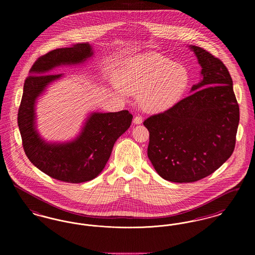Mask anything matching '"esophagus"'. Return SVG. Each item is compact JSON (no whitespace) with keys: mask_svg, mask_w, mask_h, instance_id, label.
Returning <instances> with one entry per match:
<instances>
[{"mask_svg":"<svg viewBox=\"0 0 255 255\" xmlns=\"http://www.w3.org/2000/svg\"><path fill=\"white\" fill-rule=\"evenodd\" d=\"M133 124H140V123H142V117H140V116H135L134 118H133Z\"/></svg>","mask_w":255,"mask_h":255,"instance_id":"1","label":"esophagus"}]
</instances>
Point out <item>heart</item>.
I'll use <instances>...</instances> for the list:
<instances>
[{
	"mask_svg": "<svg viewBox=\"0 0 255 255\" xmlns=\"http://www.w3.org/2000/svg\"><path fill=\"white\" fill-rule=\"evenodd\" d=\"M117 82L128 94L139 96L143 109L157 113L173 106L189 84L187 70L157 53H144L126 61Z\"/></svg>",
	"mask_w": 255,
	"mask_h": 255,
	"instance_id": "1",
	"label": "heart"
}]
</instances>
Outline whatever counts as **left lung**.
Returning <instances> with one entry per match:
<instances>
[{
	"label": "left lung",
	"mask_w": 255,
	"mask_h": 255,
	"mask_svg": "<svg viewBox=\"0 0 255 255\" xmlns=\"http://www.w3.org/2000/svg\"><path fill=\"white\" fill-rule=\"evenodd\" d=\"M189 48L202 67L203 79L192 86L188 97L143 122L154 168L164 180L180 183L202 180L228 160L240 119L225 64L206 49Z\"/></svg>",
	"instance_id": "left-lung-1"
}]
</instances>
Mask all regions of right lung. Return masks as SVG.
I'll return each instance as SVG.
<instances>
[{
	"label": "right lung",
	"mask_w": 255,
	"mask_h": 255,
	"mask_svg": "<svg viewBox=\"0 0 255 255\" xmlns=\"http://www.w3.org/2000/svg\"><path fill=\"white\" fill-rule=\"evenodd\" d=\"M90 44L51 50L41 56L25 79L18 111V126L26 157L49 177L71 183L91 181L102 172L117 139L131 125L133 116L117 113H92L80 133L72 141L56 143L43 139L36 130L35 103L46 88L64 74H49L62 65H77L93 56Z\"/></svg>",
	"instance_id": "add662e5"
}]
</instances>
